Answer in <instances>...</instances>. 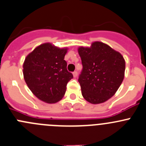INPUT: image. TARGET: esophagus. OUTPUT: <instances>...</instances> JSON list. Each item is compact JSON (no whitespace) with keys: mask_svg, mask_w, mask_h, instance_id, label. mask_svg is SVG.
I'll return each mask as SVG.
<instances>
[{"mask_svg":"<svg viewBox=\"0 0 146 146\" xmlns=\"http://www.w3.org/2000/svg\"><path fill=\"white\" fill-rule=\"evenodd\" d=\"M73 76H74V77H76V76H78V72L77 71H74L73 73Z\"/></svg>","mask_w":146,"mask_h":146,"instance_id":"34e87169","label":"esophagus"}]
</instances>
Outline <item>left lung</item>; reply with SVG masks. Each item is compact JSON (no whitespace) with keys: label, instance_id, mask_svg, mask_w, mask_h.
Returning <instances> with one entry per match:
<instances>
[{"label":"left lung","instance_id":"obj_1","mask_svg":"<svg viewBox=\"0 0 146 146\" xmlns=\"http://www.w3.org/2000/svg\"><path fill=\"white\" fill-rule=\"evenodd\" d=\"M78 53L83 66L78 82L83 98L93 104L111 98L124 78L122 55L101 42H94L90 48L80 47Z\"/></svg>","mask_w":146,"mask_h":146}]
</instances>
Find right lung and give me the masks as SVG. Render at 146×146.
Instances as JSON below:
<instances>
[{
	"label": "right lung",
	"instance_id": "right-lung-1",
	"mask_svg": "<svg viewBox=\"0 0 146 146\" xmlns=\"http://www.w3.org/2000/svg\"><path fill=\"white\" fill-rule=\"evenodd\" d=\"M67 48L44 43L34 49L23 63V76L30 90L38 98L48 103L59 101L66 86L73 78L64 60Z\"/></svg>",
	"mask_w": 146,
	"mask_h": 146
}]
</instances>
